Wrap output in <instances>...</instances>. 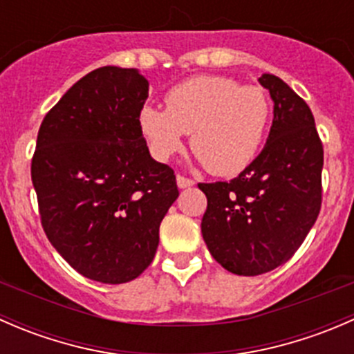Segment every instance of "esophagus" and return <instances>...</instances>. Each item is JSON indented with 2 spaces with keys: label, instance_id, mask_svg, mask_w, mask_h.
Returning <instances> with one entry per match:
<instances>
[{
  "label": "esophagus",
  "instance_id": "34e87169",
  "mask_svg": "<svg viewBox=\"0 0 354 354\" xmlns=\"http://www.w3.org/2000/svg\"><path fill=\"white\" fill-rule=\"evenodd\" d=\"M176 183H178V187H180V188H190V187H194L195 181L190 180V178L183 176V174H178Z\"/></svg>",
  "mask_w": 354,
  "mask_h": 354
}]
</instances>
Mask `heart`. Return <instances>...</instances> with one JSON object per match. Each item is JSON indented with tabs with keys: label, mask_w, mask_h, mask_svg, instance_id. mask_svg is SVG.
I'll return each mask as SVG.
<instances>
[{
	"label": "heart",
	"mask_w": 354,
	"mask_h": 354,
	"mask_svg": "<svg viewBox=\"0 0 354 354\" xmlns=\"http://www.w3.org/2000/svg\"><path fill=\"white\" fill-rule=\"evenodd\" d=\"M166 109L144 106L138 124L157 160L190 147L216 176L241 173L259 154L270 121V99L257 85L219 75H198L171 87Z\"/></svg>",
	"instance_id": "1"
}]
</instances>
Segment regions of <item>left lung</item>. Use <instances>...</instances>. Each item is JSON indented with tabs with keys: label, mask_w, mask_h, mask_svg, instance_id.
I'll return each instance as SVG.
<instances>
[{
	"label": "left lung",
	"mask_w": 354,
	"mask_h": 354,
	"mask_svg": "<svg viewBox=\"0 0 354 354\" xmlns=\"http://www.w3.org/2000/svg\"><path fill=\"white\" fill-rule=\"evenodd\" d=\"M259 82L274 101L266 147L231 181L198 183L207 197V248L238 276H259L288 262L322 205L324 147L312 111L276 75L263 73Z\"/></svg>",
	"instance_id": "8db88e82"
}]
</instances>
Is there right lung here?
Instances as JSON below:
<instances>
[{"label": "right lung", "mask_w": 354, "mask_h": 354, "mask_svg": "<svg viewBox=\"0 0 354 354\" xmlns=\"http://www.w3.org/2000/svg\"><path fill=\"white\" fill-rule=\"evenodd\" d=\"M149 82L102 66L49 109L32 157L44 233L82 276L121 284L154 260L159 226L180 192L174 171L149 154L138 114Z\"/></svg>", "instance_id": "1"}]
</instances>
